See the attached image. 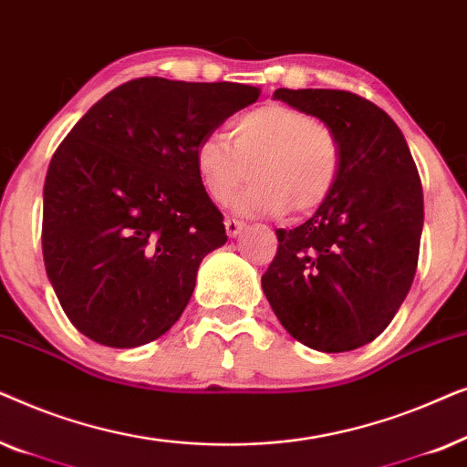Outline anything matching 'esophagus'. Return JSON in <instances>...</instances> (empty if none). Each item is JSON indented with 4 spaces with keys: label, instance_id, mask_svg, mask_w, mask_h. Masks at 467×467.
<instances>
[{
    "label": "esophagus",
    "instance_id": "esophagus-1",
    "mask_svg": "<svg viewBox=\"0 0 467 467\" xmlns=\"http://www.w3.org/2000/svg\"><path fill=\"white\" fill-rule=\"evenodd\" d=\"M242 229H244V223L242 221H235V219H225V232L229 238H235Z\"/></svg>",
    "mask_w": 467,
    "mask_h": 467
}]
</instances>
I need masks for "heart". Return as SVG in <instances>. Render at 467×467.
Masks as SVG:
<instances>
[{
	"label": "heart",
	"mask_w": 467,
	"mask_h": 467,
	"mask_svg": "<svg viewBox=\"0 0 467 467\" xmlns=\"http://www.w3.org/2000/svg\"><path fill=\"white\" fill-rule=\"evenodd\" d=\"M232 140L234 146L206 136L193 159L203 191L216 203L232 200L251 165L254 182L232 203L242 216H276L289 206L308 213L327 200L340 176L336 136L296 108H254L234 120Z\"/></svg>",
	"instance_id": "1"
}]
</instances>
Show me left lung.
Listing matches in <instances>:
<instances>
[{
  "label": "left lung",
  "mask_w": 467,
  "mask_h": 467,
  "mask_svg": "<svg viewBox=\"0 0 467 467\" xmlns=\"http://www.w3.org/2000/svg\"><path fill=\"white\" fill-rule=\"evenodd\" d=\"M274 99L327 125L340 176L304 225L276 229L261 286L297 342L347 353L379 337L410 291L423 232L417 165L395 120L359 95L276 88Z\"/></svg>",
  "instance_id": "8db88e82"
}]
</instances>
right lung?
<instances>
[{
    "mask_svg": "<svg viewBox=\"0 0 467 467\" xmlns=\"http://www.w3.org/2000/svg\"><path fill=\"white\" fill-rule=\"evenodd\" d=\"M261 88L146 76L91 106L50 159L42 253L82 336L136 348L187 308L202 259L227 242L195 146Z\"/></svg>",
    "mask_w": 467,
    "mask_h": 467,
    "instance_id": "right-lung-1",
    "label": "right lung"
}]
</instances>
